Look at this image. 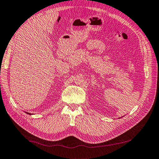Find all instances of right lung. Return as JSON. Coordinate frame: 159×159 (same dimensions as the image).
Here are the masks:
<instances>
[{
	"label": "right lung",
	"mask_w": 159,
	"mask_h": 159,
	"mask_svg": "<svg viewBox=\"0 0 159 159\" xmlns=\"http://www.w3.org/2000/svg\"><path fill=\"white\" fill-rule=\"evenodd\" d=\"M25 113H26V112H25ZM28 113V114H30V115H32L31 113Z\"/></svg>",
	"instance_id": "add662e5"
}]
</instances>
